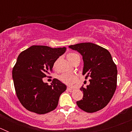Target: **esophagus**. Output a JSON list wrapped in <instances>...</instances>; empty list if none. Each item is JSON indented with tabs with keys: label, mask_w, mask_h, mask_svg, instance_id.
<instances>
[{
	"label": "esophagus",
	"mask_w": 132,
	"mask_h": 132,
	"mask_svg": "<svg viewBox=\"0 0 132 132\" xmlns=\"http://www.w3.org/2000/svg\"><path fill=\"white\" fill-rule=\"evenodd\" d=\"M67 90H68V91H70V92H72V91H73L74 89L73 88H71V87H68Z\"/></svg>",
	"instance_id": "34e87169"
}]
</instances>
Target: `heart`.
<instances>
[{
    "label": "heart",
    "instance_id": "obj_1",
    "mask_svg": "<svg viewBox=\"0 0 132 132\" xmlns=\"http://www.w3.org/2000/svg\"><path fill=\"white\" fill-rule=\"evenodd\" d=\"M79 55L77 54H75V53H70V54H67L66 55V58L68 60L69 62H70L71 63H72L74 61V60L76 58L78 57ZM55 66V63L54 64V66ZM59 78L60 79V80L62 81L63 83L66 84L68 85H71L73 84H74L75 82L77 81V77L73 75H70V74H66L64 73L62 74L61 75H60L59 77Z\"/></svg>",
    "mask_w": 132,
    "mask_h": 132
}]
</instances>
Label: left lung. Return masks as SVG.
Wrapping results in <instances>:
<instances>
[{
  "label": "left lung",
  "instance_id": "1",
  "mask_svg": "<svg viewBox=\"0 0 132 132\" xmlns=\"http://www.w3.org/2000/svg\"><path fill=\"white\" fill-rule=\"evenodd\" d=\"M69 48L82 56V75L90 77L87 87H80L82 100L77 101L80 109L87 112H95L103 109L112 98L117 86L116 65L110 52L104 48L92 43H81Z\"/></svg>",
  "mask_w": 132,
  "mask_h": 132
}]
</instances>
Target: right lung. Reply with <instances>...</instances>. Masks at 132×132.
<instances>
[{
  "label": "right lung",
  "instance_id": "right-lung-1",
  "mask_svg": "<svg viewBox=\"0 0 132 132\" xmlns=\"http://www.w3.org/2000/svg\"><path fill=\"white\" fill-rule=\"evenodd\" d=\"M66 48L33 45L22 52L12 71L17 97L27 110L44 114L54 110L66 86L54 78L50 86L43 81Z\"/></svg>",
  "mask_w": 132,
  "mask_h": 132
}]
</instances>
